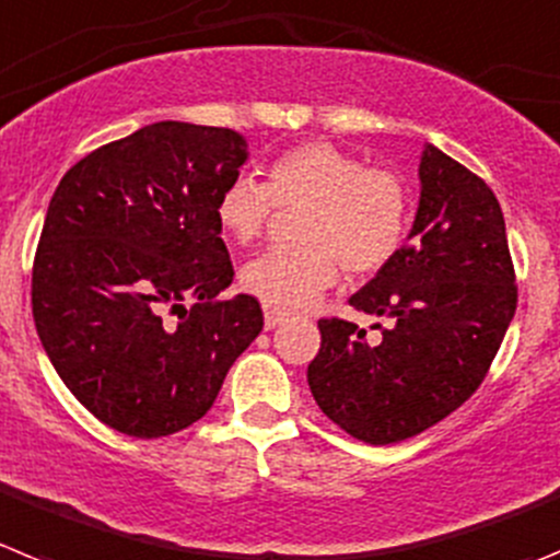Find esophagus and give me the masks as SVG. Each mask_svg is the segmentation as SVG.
I'll return each instance as SVG.
<instances>
[{"label": "esophagus", "mask_w": 560, "mask_h": 560, "mask_svg": "<svg viewBox=\"0 0 560 560\" xmlns=\"http://www.w3.org/2000/svg\"><path fill=\"white\" fill-rule=\"evenodd\" d=\"M285 316H289V311H285V307H277V305H269V302H266L264 305V322H266V327H277L280 325V322L285 319Z\"/></svg>", "instance_id": "1"}]
</instances>
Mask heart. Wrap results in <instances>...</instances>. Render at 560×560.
Instances as JSON below:
<instances>
[{
    "label": "heart",
    "instance_id": "obj_1",
    "mask_svg": "<svg viewBox=\"0 0 560 560\" xmlns=\"http://www.w3.org/2000/svg\"><path fill=\"white\" fill-rule=\"evenodd\" d=\"M275 208H302L294 219L300 244L249 260L241 283L269 305L300 307L330 289L341 266L350 277H369L392 264L408 230L410 194L394 168L307 141L277 158L266 183L230 179L217 199V224L235 244H253Z\"/></svg>",
    "mask_w": 560,
    "mask_h": 560
}]
</instances>
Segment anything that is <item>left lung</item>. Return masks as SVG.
Listing matches in <instances>:
<instances>
[{"instance_id": "1", "label": "left lung", "mask_w": 560, "mask_h": 560, "mask_svg": "<svg viewBox=\"0 0 560 560\" xmlns=\"http://www.w3.org/2000/svg\"><path fill=\"white\" fill-rule=\"evenodd\" d=\"M417 222L392 264L350 296L388 325L377 341L319 319L307 386L327 419L374 447L433 428L478 392L516 311L505 219L483 179L428 143Z\"/></svg>"}]
</instances>
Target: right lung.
<instances>
[{
  "label": "right lung",
  "instance_id": "1",
  "mask_svg": "<svg viewBox=\"0 0 560 560\" xmlns=\"http://www.w3.org/2000/svg\"><path fill=\"white\" fill-rule=\"evenodd\" d=\"M244 161L241 132L158 121L85 155L55 188L33 260L35 330L107 428L186 430L264 330L255 296L217 300L235 275L217 199Z\"/></svg>",
  "mask_w": 560,
  "mask_h": 560
}]
</instances>
